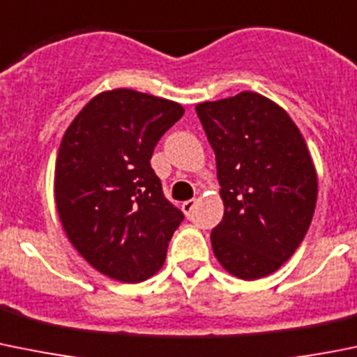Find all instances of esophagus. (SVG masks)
I'll list each match as a JSON object with an SVG mask.
<instances>
[{
  "mask_svg": "<svg viewBox=\"0 0 357 357\" xmlns=\"http://www.w3.org/2000/svg\"><path fill=\"white\" fill-rule=\"evenodd\" d=\"M195 204H197L195 199L186 200V202L181 204V209H183V213H185V216H190V214H192V211H193V207H195Z\"/></svg>",
  "mask_w": 357,
  "mask_h": 357,
  "instance_id": "obj_1",
  "label": "esophagus"
}]
</instances>
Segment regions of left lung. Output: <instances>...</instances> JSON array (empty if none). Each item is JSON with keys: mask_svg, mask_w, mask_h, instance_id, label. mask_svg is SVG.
<instances>
[{"mask_svg": "<svg viewBox=\"0 0 357 357\" xmlns=\"http://www.w3.org/2000/svg\"><path fill=\"white\" fill-rule=\"evenodd\" d=\"M216 155L223 220L211 234L214 256L244 281L271 275L305 237L317 174L291 116L258 92L195 106Z\"/></svg>", "mask_w": 357, "mask_h": 357, "instance_id": "obj_1", "label": "left lung"}]
</instances>
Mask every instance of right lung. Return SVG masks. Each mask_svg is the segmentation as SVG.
<instances>
[{
    "label": "right lung",
    "mask_w": 357,
    "mask_h": 357,
    "mask_svg": "<svg viewBox=\"0 0 357 357\" xmlns=\"http://www.w3.org/2000/svg\"><path fill=\"white\" fill-rule=\"evenodd\" d=\"M169 99L132 89L92 98L62 136L54 193L76 251L120 282H143L167 256L183 213L162 192L150 160L158 139L183 116Z\"/></svg>",
    "instance_id": "obj_1"
}]
</instances>
